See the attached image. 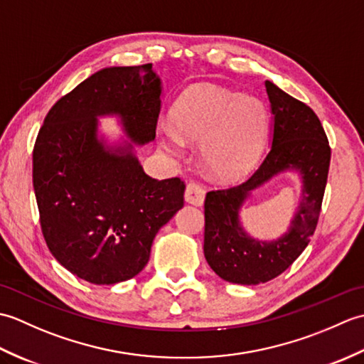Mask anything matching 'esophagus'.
I'll list each match as a JSON object with an SVG mask.
<instances>
[{
	"label": "esophagus",
	"mask_w": 364,
	"mask_h": 364,
	"mask_svg": "<svg viewBox=\"0 0 364 364\" xmlns=\"http://www.w3.org/2000/svg\"><path fill=\"white\" fill-rule=\"evenodd\" d=\"M184 200L191 205L202 206L205 202V189L202 184L194 183V181L188 183L186 191H184Z\"/></svg>",
	"instance_id": "1"
}]
</instances>
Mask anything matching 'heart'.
<instances>
[{
	"label": "heart",
	"instance_id": "heart-1",
	"mask_svg": "<svg viewBox=\"0 0 364 364\" xmlns=\"http://www.w3.org/2000/svg\"><path fill=\"white\" fill-rule=\"evenodd\" d=\"M172 129L161 131V146L180 154L183 141H198L200 159L218 178H233L257 159L269 112L252 94H235L213 84L183 90L168 112Z\"/></svg>",
	"mask_w": 364,
	"mask_h": 364
}]
</instances>
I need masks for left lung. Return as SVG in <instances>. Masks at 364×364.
Wrapping results in <instances>:
<instances>
[{"mask_svg": "<svg viewBox=\"0 0 364 364\" xmlns=\"http://www.w3.org/2000/svg\"><path fill=\"white\" fill-rule=\"evenodd\" d=\"M266 92L272 112V136L264 159L249 180L208 192L205 198V258L222 280L237 284L272 280L306 249L318 225L330 167L326 131L311 107L270 81H266ZM283 171H297L301 176L298 211L280 238L255 240L243 230L238 211L252 190Z\"/></svg>", "mask_w": 364, "mask_h": 364, "instance_id": "1", "label": "left lung"}]
</instances>
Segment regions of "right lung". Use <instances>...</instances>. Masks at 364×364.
Listing matches in <instances>:
<instances>
[{"label": "right lung", "mask_w": 364, "mask_h": 364, "mask_svg": "<svg viewBox=\"0 0 364 364\" xmlns=\"http://www.w3.org/2000/svg\"><path fill=\"white\" fill-rule=\"evenodd\" d=\"M162 84L151 64L106 67L46 114L33 151L42 233L53 257L94 284L129 280L153 239L183 208L180 178L144 172L136 145L154 141ZM115 114L128 139L111 144L97 119Z\"/></svg>", "instance_id": "obj_1"}]
</instances>
